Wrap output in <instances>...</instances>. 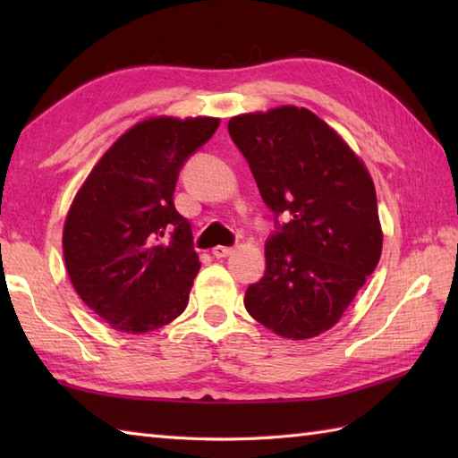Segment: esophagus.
Returning a JSON list of instances; mask_svg holds the SVG:
<instances>
[{
    "label": "esophagus",
    "instance_id": "1",
    "mask_svg": "<svg viewBox=\"0 0 458 458\" xmlns=\"http://www.w3.org/2000/svg\"><path fill=\"white\" fill-rule=\"evenodd\" d=\"M232 251H234V248H228V246H216V248H214L212 250V256L214 258H228L230 254H232Z\"/></svg>",
    "mask_w": 458,
    "mask_h": 458
}]
</instances>
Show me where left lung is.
<instances>
[{"label": "left lung", "instance_id": "8db88e82", "mask_svg": "<svg viewBox=\"0 0 458 458\" xmlns=\"http://www.w3.org/2000/svg\"><path fill=\"white\" fill-rule=\"evenodd\" d=\"M228 133L276 226L246 310L279 336L313 338L338 323L379 261L374 182L340 135L305 108L242 114Z\"/></svg>", "mask_w": 458, "mask_h": 458}]
</instances>
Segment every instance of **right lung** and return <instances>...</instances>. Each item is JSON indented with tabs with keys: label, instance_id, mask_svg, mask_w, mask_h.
Listing matches in <instances>:
<instances>
[{
	"label": "right lung",
	"instance_id": "1",
	"mask_svg": "<svg viewBox=\"0 0 458 458\" xmlns=\"http://www.w3.org/2000/svg\"><path fill=\"white\" fill-rule=\"evenodd\" d=\"M216 118H151L125 131L68 210L63 251L76 293L122 333H148L189 303L200 261L174 208L179 173Z\"/></svg>",
	"mask_w": 458,
	"mask_h": 458
}]
</instances>
